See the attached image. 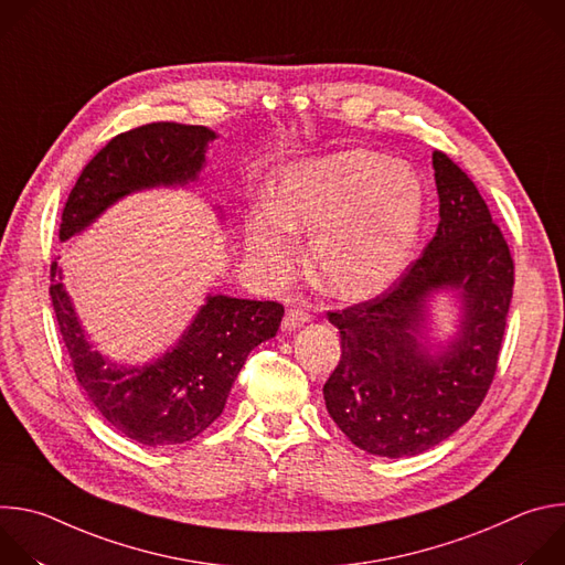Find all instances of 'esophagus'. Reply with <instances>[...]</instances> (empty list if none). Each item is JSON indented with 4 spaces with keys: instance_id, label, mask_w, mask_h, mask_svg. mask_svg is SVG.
I'll return each instance as SVG.
<instances>
[{
    "instance_id": "obj_1",
    "label": "esophagus",
    "mask_w": 565,
    "mask_h": 565,
    "mask_svg": "<svg viewBox=\"0 0 565 565\" xmlns=\"http://www.w3.org/2000/svg\"><path fill=\"white\" fill-rule=\"evenodd\" d=\"M308 321H310V312H306L303 308H290V310L284 315L281 331H295V329L308 324Z\"/></svg>"
}]
</instances>
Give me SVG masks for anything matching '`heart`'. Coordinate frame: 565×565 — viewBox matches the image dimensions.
I'll return each mask as SVG.
<instances>
[{
  "label": "heart",
  "instance_id": "1",
  "mask_svg": "<svg viewBox=\"0 0 565 565\" xmlns=\"http://www.w3.org/2000/svg\"><path fill=\"white\" fill-rule=\"evenodd\" d=\"M427 212L420 174L369 149H340L286 166L270 205L246 216V248L270 279L292 264V234H310L312 279L340 299L388 288L409 266Z\"/></svg>",
  "mask_w": 565,
  "mask_h": 565
}]
</instances>
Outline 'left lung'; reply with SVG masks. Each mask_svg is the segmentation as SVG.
Segmentation results:
<instances>
[{"label":"left lung","mask_w":565,"mask_h":565,"mask_svg":"<svg viewBox=\"0 0 565 565\" xmlns=\"http://www.w3.org/2000/svg\"><path fill=\"white\" fill-rule=\"evenodd\" d=\"M440 223L423 257L388 290L342 312V358L324 384L327 409L360 449L423 454L458 431L497 373L514 286L510 248L471 179L434 151ZM449 294L459 317L433 335V301Z\"/></svg>","instance_id":"obj_1"}]
</instances>
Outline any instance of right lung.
<instances>
[{
    "label": "right lung",
    "instance_id": "add662e5",
    "mask_svg": "<svg viewBox=\"0 0 565 565\" xmlns=\"http://www.w3.org/2000/svg\"><path fill=\"white\" fill-rule=\"evenodd\" d=\"M216 134L199 125L151 122L111 138L79 174L62 212L60 241L96 223L111 205L145 190L192 188ZM223 218L221 207H214ZM51 301L75 377L100 416L122 436L168 447L196 438L221 414L248 353L277 335L284 306L207 292L174 347L145 364L103 355L51 264Z\"/></svg>",
    "mask_w": 565,
    "mask_h": 565
}]
</instances>
